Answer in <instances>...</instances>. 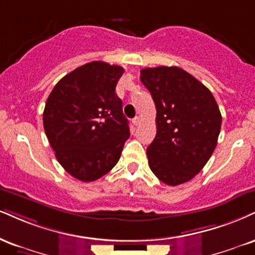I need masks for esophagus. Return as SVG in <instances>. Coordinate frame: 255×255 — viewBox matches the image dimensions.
<instances>
[{"instance_id":"esophagus-1","label":"esophagus","mask_w":255,"mask_h":255,"mask_svg":"<svg viewBox=\"0 0 255 255\" xmlns=\"http://www.w3.org/2000/svg\"><path fill=\"white\" fill-rule=\"evenodd\" d=\"M140 121H141L140 116H136V118L133 120V125H134V126H135V127H137V126H139V125H140Z\"/></svg>"}]
</instances>
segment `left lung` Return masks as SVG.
Here are the masks:
<instances>
[{
	"label": "left lung",
	"instance_id": "1",
	"mask_svg": "<svg viewBox=\"0 0 255 255\" xmlns=\"http://www.w3.org/2000/svg\"><path fill=\"white\" fill-rule=\"evenodd\" d=\"M141 82L157 109V134L147 147L152 172L174 186L189 182L217 145L222 116L213 94L177 66L141 70Z\"/></svg>",
	"mask_w": 255,
	"mask_h": 255
}]
</instances>
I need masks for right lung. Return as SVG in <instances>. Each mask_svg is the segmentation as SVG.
Returning a JSON list of instances; mask_svg holds the SVG:
<instances>
[{
  "label": "right lung",
  "mask_w": 255,
  "mask_h": 255,
  "mask_svg": "<svg viewBox=\"0 0 255 255\" xmlns=\"http://www.w3.org/2000/svg\"><path fill=\"white\" fill-rule=\"evenodd\" d=\"M124 67L91 61L67 73L46 102L44 129L59 164L82 182H94L118 164L128 120L115 94Z\"/></svg>",
  "instance_id": "right-lung-1"
}]
</instances>
